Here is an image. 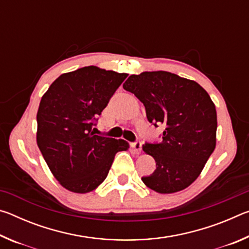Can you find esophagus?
<instances>
[{"label": "esophagus", "mask_w": 249, "mask_h": 249, "mask_svg": "<svg viewBox=\"0 0 249 249\" xmlns=\"http://www.w3.org/2000/svg\"><path fill=\"white\" fill-rule=\"evenodd\" d=\"M132 147H133V149L135 151V154H136V155L141 154V151H142V142H134V144L132 145Z\"/></svg>", "instance_id": "esophagus-1"}]
</instances>
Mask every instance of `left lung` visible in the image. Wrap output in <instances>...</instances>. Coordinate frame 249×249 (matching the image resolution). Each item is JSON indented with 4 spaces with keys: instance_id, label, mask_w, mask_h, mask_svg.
<instances>
[{
    "instance_id": "obj_1",
    "label": "left lung",
    "mask_w": 249,
    "mask_h": 249,
    "mask_svg": "<svg viewBox=\"0 0 249 249\" xmlns=\"http://www.w3.org/2000/svg\"><path fill=\"white\" fill-rule=\"evenodd\" d=\"M144 104L147 119L162 125V142L142 150L156 161L153 175L142 178L161 195L184 190L197 179L216 146L217 116L199 83L168 71L132 74L123 84Z\"/></svg>"
}]
</instances>
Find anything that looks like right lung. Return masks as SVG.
<instances>
[{"mask_svg": "<svg viewBox=\"0 0 249 249\" xmlns=\"http://www.w3.org/2000/svg\"><path fill=\"white\" fill-rule=\"evenodd\" d=\"M96 66L62 73L40 100L36 141L54 178L73 193L95 190L107 177L116 153L127 150L124 140L92 130L117 88L127 77Z\"/></svg>", "mask_w": 249, "mask_h": 249, "instance_id": "add662e5", "label": "right lung"}]
</instances>
